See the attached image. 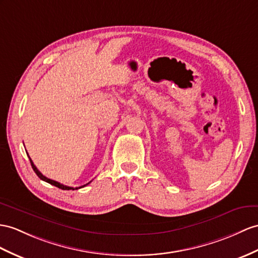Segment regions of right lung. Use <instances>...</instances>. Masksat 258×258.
Returning a JSON list of instances; mask_svg holds the SVG:
<instances>
[{"label": "right lung", "instance_id": "1", "mask_svg": "<svg viewBox=\"0 0 258 258\" xmlns=\"http://www.w3.org/2000/svg\"><path fill=\"white\" fill-rule=\"evenodd\" d=\"M28 158H29V156H28ZM29 161H30L31 167H33V169H34V172L37 174V176H38L40 179L47 181V183H49V184H51V185H53V186H55V187L60 188V189H63V190H70V189H72V190H74V189H79V188H82V187H84V186H86V185H89V184L91 183V181H90V183H87L86 185L81 186V187H77V188H73V187H70V186H66V185H63V184H60L59 181H55V180H53V179H50V178H48V177H46V176H43V175L38 171V169H37V167L35 166V164L33 163V161H31L30 158H29Z\"/></svg>", "mask_w": 258, "mask_h": 258}]
</instances>
